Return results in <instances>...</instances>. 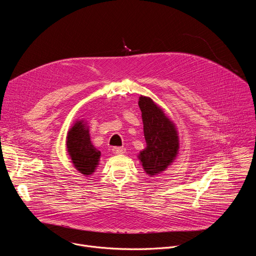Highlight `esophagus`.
<instances>
[{"instance_id":"1","label":"esophagus","mask_w":256,"mask_h":256,"mask_svg":"<svg viewBox=\"0 0 256 256\" xmlns=\"http://www.w3.org/2000/svg\"><path fill=\"white\" fill-rule=\"evenodd\" d=\"M112 152L116 155H120V154L126 153V149L122 148V147H114V148H112Z\"/></svg>"}]
</instances>
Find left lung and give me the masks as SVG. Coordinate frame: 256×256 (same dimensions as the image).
I'll return each instance as SVG.
<instances>
[{
    "instance_id": "8db88e82",
    "label": "left lung",
    "mask_w": 256,
    "mask_h": 256,
    "mask_svg": "<svg viewBox=\"0 0 256 256\" xmlns=\"http://www.w3.org/2000/svg\"><path fill=\"white\" fill-rule=\"evenodd\" d=\"M138 106L147 147L140 152L138 158L144 172L154 176L165 171L176 158L179 150L178 132L174 122L150 97L140 95Z\"/></svg>"
}]
</instances>
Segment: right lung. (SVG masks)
Returning a JSON list of instances; mask_svg holds the SVG:
<instances>
[{
	"mask_svg": "<svg viewBox=\"0 0 256 256\" xmlns=\"http://www.w3.org/2000/svg\"><path fill=\"white\" fill-rule=\"evenodd\" d=\"M66 150L74 167L83 175L93 174L101 156L90 140L89 128L84 120H77L68 132Z\"/></svg>",
	"mask_w": 256,
	"mask_h": 256,
	"instance_id": "1",
	"label": "right lung"
}]
</instances>
